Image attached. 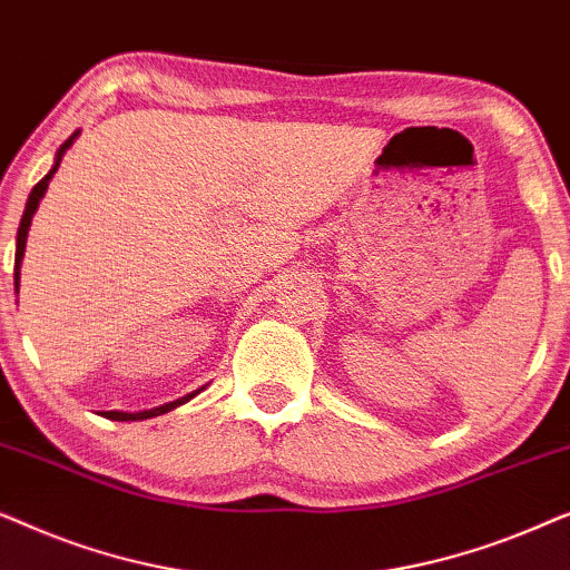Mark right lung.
Segmentation results:
<instances>
[{
    "mask_svg": "<svg viewBox=\"0 0 570 570\" xmlns=\"http://www.w3.org/2000/svg\"><path fill=\"white\" fill-rule=\"evenodd\" d=\"M77 135H80V131H75V135L69 137L65 145L59 147V153H57V158H53V166H51V170L41 178V181H38V184L33 186V191H30V197H28V202H26V213H22V220H20V228H18V248H14V291H18V287H20V262H22V254H26V240H28L30 220H33V215H36V209H38V202L43 199L46 189H49L51 176L57 174V168H59L61 158H65V153L69 150V145L75 142V137H77ZM202 389H205V386H202ZM202 389H197V392H191V394L181 396V400H176V402L160 404V407H155V410H142V412H119V410H108V412H104V417H108V420H147V417H158V415H163V412H170V410H176L178 404H184V402L194 400V396H197V394L202 392Z\"/></svg>",
    "mask_w": 570,
    "mask_h": 570,
    "instance_id": "add662e5",
    "label": "right lung"
}]
</instances>
